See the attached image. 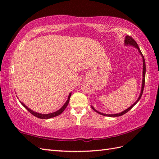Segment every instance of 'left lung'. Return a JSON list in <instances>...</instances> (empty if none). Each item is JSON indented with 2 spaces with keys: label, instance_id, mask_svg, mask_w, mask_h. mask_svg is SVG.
I'll use <instances>...</instances> for the list:
<instances>
[{
  "label": "left lung",
  "instance_id": "obj_1",
  "mask_svg": "<svg viewBox=\"0 0 159 159\" xmlns=\"http://www.w3.org/2000/svg\"><path fill=\"white\" fill-rule=\"evenodd\" d=\"M124 43H125V45H126V46H132L134 47V48H137V49H138V51H139V52L140 53L141 56L142 57V59H143V79H142V86H141V93H140V95H139V98H138V99L137 100V101H136L135 102H134V104H132V105H131L129 108H128V109H126V110L123 111L122 112H121V113H116V114H105V113H102L100 112V111H97V110L95 109V108H94L92 106V108L93 111H95L96 112H97L98 113H99V114H100V115H102V116H109V117H119V116H123L124 114L127 113L128 111H129L132 109V108H133L138 102H139L140 98H141V96H142L143 92V89H144V86H145V79H146V62H145V59H144V57H143V55H142V53H141V50H140V49H139V46H138L137 43L135 41H134V39H133V38H132L131 37L128 36V35H126V37H125Z\"/></svg>",
  "mask_w": 159,
  "mask_h": 159
}]
</instances>
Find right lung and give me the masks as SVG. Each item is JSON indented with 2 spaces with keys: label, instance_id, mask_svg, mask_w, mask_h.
<instances>
[{
  "label": "right lung",
  "instance_id": "1",
  "mask_svg": "<svg viewBox=\"0 0 159 159\" xmlns=\"http://www.w3.org/2000/svg\"><path fill=\"white\" fill-rule=\"evenodd\" d=\"M71 95H72V93H70L69 96H68V98H67L66 103L63 104V106L61 108V109H59L58 111H55V112L51 113H48V114H42V113H37V112H35V111H33L31 109H30L29 108H28L27 107H26L25 104L21 102V101H20V103L22 104V105L24 107H25L26 110H27L28 111H29V112L31 113L32 115H33V116H34L38 117V118H40V119H50V118H52V117H54L58 116H59L60 114H61L63 112V111L66 109V108L67 107V104H68V103H69V101H70V98Z\"/></svg>",
  "mask_w": 159,
  "mask_h": 159
}]
</instances>
